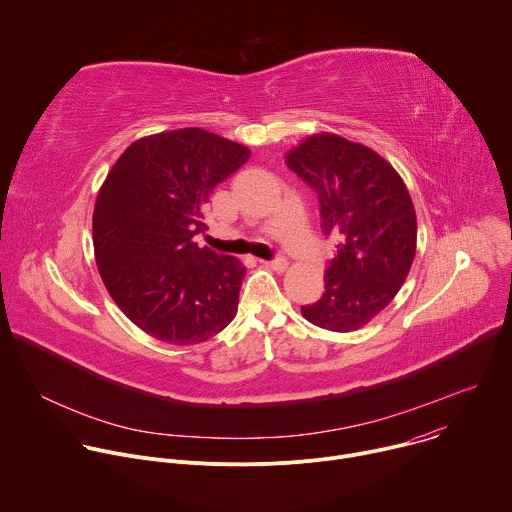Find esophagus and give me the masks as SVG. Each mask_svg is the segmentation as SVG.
<instances>
[{
  "label": "esophagus",
  "instance_id": "1",
  "mask_svg": "<svg viewBox=\"0 0 512 512\" xmlns=\"http://www.w3.org/2000/svg\"><path fill=\"white\" fill-rule=\"evenodd\" d=\"M267 267H271V269H275V271H285L287 269V259L285 257H281V255H277L275 259H267V261H263Z\"/></svg>",
  "mask_w": 512,
  "mask_h": 512
}]
</instances>
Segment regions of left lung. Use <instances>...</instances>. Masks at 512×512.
<instances>
[{
	"instance_id": "8db88e82",
	"label": "left lung",
	"mask_w": 512,
	"mask_h": 512,
	"mask_svg": "<svg viewBox=\"0 0 512 512\" xmlns=\"http://www.w3.org/2000/svg\"><path fill=\"white\" fill-rule=\"evenodd\" d=\"M285 164L318 194L322 233L338 241L324 296L302 306V314L320 328L352 332L397 296L411 269L417 243L411 196L389 162L334 133L308 137Z\"/></svg>"
}]
</instances>
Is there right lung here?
Masks as SVG:
<instances>
[{
    "label": "right lung",
    "mask_w": 512,
    "mask_h": 512,
    "mask_svg": "<svg viewBox=\"0 0 512 512\" xmlns=\"http://www.w3.org/2000/svg\"><path fill=\"white\" fill-rule=\"evenodd\" d=\"M251 152L198 127L137 139L99 190L93 245L121 312L170 344H198L237 314L245 267L198 247L204 204Z\"/></svg>",
    "instance_id": "add662e5"
}]
</instances>
